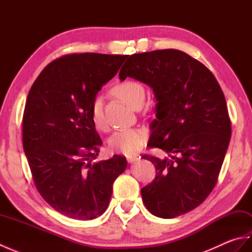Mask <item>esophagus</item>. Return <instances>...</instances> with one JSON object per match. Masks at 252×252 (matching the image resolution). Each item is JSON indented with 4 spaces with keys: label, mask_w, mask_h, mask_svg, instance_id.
<instances>
[{
    "label": "esophagus",
    "mask_w": 252,
    "mask_h": 252,
    "mask_svg": "<svg viewBox=\"0 0 252 252\" xmlns=\"http://www.w3.org/2000/svg\"><path fill=\"white\" fill-rule=\"evenodd\" d=\"M137 159H138V156H136V155H133V156H127V157H126L127 162H130V163L136 161Z\"/></svg>",
    "instance_id": "34e87169"
}]
</instances>
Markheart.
Listing matches in <instances>:
<instances>
[{
	"label": "heart",
	"mask_w": 252,
	"mask_h": 252,
	"mask_svg": "<svg viewBox=\"0 0 252 252\" xmlns=\"http://www.w3.org/2000/svg\"><path fill=\"white\" fill-rule=\"evenodd\" d=\"M115 93L121 99L130 105L132 108H136L137 106L143 105L145 99V90L144 87L135 81H125L118 84L115 88ZM91 117L97 130L105 131L107 129V123L103 110V100L100 96H96L93 99L92 107H91ZM147 141L146 132L137 127L120 130L111 135L108 141V146L111 152L122 155H133L137 153L145 145Z\"/></svg>",
	"instance_id": "b5f03b06"
}]
</instances>
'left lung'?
Returning <instances> with one entry per match:
<instances>
[{
    "mask_svg": "<svg viewBox=\"0 0 252 252\" xmlns=\"http://www.w3.org/2000/svg\"><path fill=\"white\" fill-rule=\"evenodd\" d=\"M154 91L156 119L148 146L169 157L144 155L156 178L141 189L154 216L171 219L191 211L216 186L231 140L225 97L216 77L195 58L179 50H158L129 57L119 72Z\"/></svg>",
    "mask_w": 252,
    "mask_h": 252,
    "instance_id": "obj_1",
    "label": "left lung"
}]
</instances>
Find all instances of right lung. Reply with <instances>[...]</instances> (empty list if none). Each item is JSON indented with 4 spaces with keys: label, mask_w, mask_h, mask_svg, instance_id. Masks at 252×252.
<instances>
[{
    "label": "right lung",
    "mask_w": 252,
    "mask_h": 252,
    "mask_svg": "<svg viewBox=\"0 0 252 252\" xmlns=\"http://www.w3.org/2000/svg\"><path fill=\"white\" fill-rule=\"evenodd\" d=\"M127 55L82 53L49 63L27 97L23 144L42 198L62 215L93 220L103 215L112 184L126 168L119 155L93 162L101 140L91 117L93 99Z\"/></svg>",
    "instance_id": "obj_1"
}]
</instances>
